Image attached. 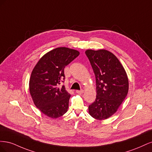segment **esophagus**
Instances as JSON below:
<instances>
[{"mask_svg":"<svg viewBox=\"0 0 152 152\" xmlns=\"http://www.w3.org/2000/svg\"><path fill=\"white\" fill-rule=\"evenodd\" d=\"M76 93H77V94H83L84 93V90H80V91H79V90H77V91H76Z\"/></svg>","mask_w":152,"mask_h":152,"instance_id":"esophagus-1","label":"esophagus"}]
</instances>
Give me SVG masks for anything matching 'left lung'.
Here are the masks:
<instances>
[{
	"mask_svg": "<svg viewBox=\"0 0 152 152\" xmlns=\"http://www.w3.org/2000/svg\"><path fill=\"white\" fill-rule=\"evenodd\" d=\"M85 53L96 82V98L89 106V113L97 120H105L117 111L127 96V75L118 59L109 50L87 49Z\"/></svg>",
	"mask_w": 152,
	"mask_h": 152,
	"instance_id": "1",
	"label": "left lung"
}]
</instances>
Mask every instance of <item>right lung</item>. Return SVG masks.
<instances>
[{"label":"right lung","mask_w":152,"mask_h":152,"mask_svg":"<svg viewBox=\"0 0 152 152\" xmlns=\"http://www.w3.org/2000/svg\"><path fill=\"white\" fill-rule=\"evenodd\" d=\"M75 49L60 47L50 50L41 58L31 72L29 91L34 103L45 115L57 118L68 108L70 94L65 86L64 68L79 56Z\"/></svg>","instance_id":"add662e5"}]
</instances>
